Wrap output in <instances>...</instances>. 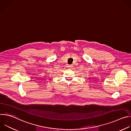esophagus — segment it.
<instances>
[{
  "instance_id": "obj_1",
  "label": "esophagus",
  "mask_w": 131,
  "mask_h": 131,
  "mask_svg": "<svg viewBox=\"0 0 131 131\" xmlns=\"http://www.w3.org/2000/svg\"><path fill=\"white\" fill-rule=\"evenodd\" d=\"M69 67H72L73 66H72V65H70L69 66Z\"/></svg>"
}]
</instances>
